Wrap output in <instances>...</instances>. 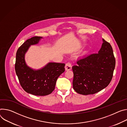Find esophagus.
<instances>
[{"label": "esophagus", "mask_w": 127, "mask_h": 127, "mask_svg": "<svg viewBox=\"0 0 127 127\" xmlns=\"http://www.w3.org/2000/svg\"><path fill=\"white\" fill-rule=\"evenodd\" d=\"M72 69V64L70 63H67L65 64V71H68Z\"/></svg>", "instance_id": "34e87169"}]
</instances>
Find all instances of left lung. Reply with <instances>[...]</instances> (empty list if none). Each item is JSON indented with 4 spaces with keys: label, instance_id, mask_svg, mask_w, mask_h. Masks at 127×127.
Wrapping results in <instances>:
<instances>
[{
    "label": "left lung",
    "instance_id": "left-lung-1",
    "mask_svg": "<svg viewBox=\"0 0 127 127\" xmlns=\"http://www.w3.org/2000/svg\"><path fill=\"white\" fill-rule=\"evenodd\" d=\"M98 53L79 59L72 67L74 90L82 95L93 94L106 87L110 83L116 65L112 47L102 39Z\"/></svg>",
    "mask_w": 127,
    "mask_h": 127
}]
</instances>
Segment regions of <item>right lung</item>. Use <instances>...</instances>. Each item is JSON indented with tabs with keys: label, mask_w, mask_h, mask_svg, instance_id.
<instances>
[{
	"label": "right lung",
	"mask_w": 127,
	"mask_h": 127,
	"mask_svg": "<svg viewBox=\"0 0 127 127\" xmlns=\"http://www.w3.org/2000/svg\"><path fill=\"white\" fill-rule=\"evenodd\" d=\"M42 37L35 36L27 40L16 53L15 70L20 84L27 93L36 96L51 94L56 82L64 71V64L49 63L43 67L34 69L28 66L25 59L26 53L31 45L39 43Z\"/></svg>",
	"instance_id": "add662e5"
}]
</instances>
